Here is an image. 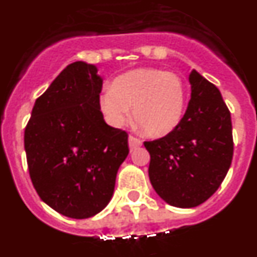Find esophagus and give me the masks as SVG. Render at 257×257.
Listing matches in <instances>:
<instances>
[{"mask_svg": "<svg viewBox=\"0 0 257 257\" xmlns=\"http://www.w3.org/2000/svg\"><path fill=\"white\" fill-rule=\"evenodd\" d=\"M128 142H129V149H131V152H133L135 149L140 148V146L142 145L141 140L136 139V137H133V136H129Z\"/></svg>", "mask_w": 257, "mask_h": 257, "instance_id": "1", "label": "esophagus"}]
</instances>
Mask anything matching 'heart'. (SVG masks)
Returning a JSON list of instances; mask_svg holds the SVG:
<instances>
[{"label":"heart","mask_w":257,"mask_h":257,"mask_svg":"<svg viewBox=\"0 0 257 257\" xmlns=\"http://www.w3.org/2000/svg\"><path fill=\"white\" fill-rule=\"evenodd\" d=\"M187 102V87L175 73L137 69L105 88L99 104L109 125L122 128L132 120L150 137H163L178 128Z\"/></svg>","instance_id":"obj_1"}]
</instances>
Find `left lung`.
Here are the masks:
<instances>
[{"label": "left lung", "instance_id": "left-lung-1", "mask_svg": "<svg viewBox=\"0 0 257 257\" xmlns=\"http://www.w3.org/2000/svg\"><path fill=\"white\" fill-rule=\"evenodd\" d=\"M191 100L175 131L145 142L154 191L176 208H195L219 188L231 165V116L221 92L195 69Z\"/></svg>", "mask_w": 257, "mask_h": 257}]
</instances>
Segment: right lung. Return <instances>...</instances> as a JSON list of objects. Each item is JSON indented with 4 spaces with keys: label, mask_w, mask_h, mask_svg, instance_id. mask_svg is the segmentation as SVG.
Returning <instances> with one entry per match:
<instances>
[{
    "label": "right lung",
    "mask_w": 257,
    "mask_h": 257,
    "mask_svg": "<svg viewBox=\"0 0 257 257\" xmlns=\"http://www.w3.org/2000/svg\"><path fill=\"white\" fill-rule=\"evenodd\" d=\"M103 78L92 64L66 66L36 99L25 131L30 176L39 197L69 218L102 212L128 157V135L109 126L99 104Z\"/></svg>",
    "instance_id": "obj_1"
}]
</instances>
